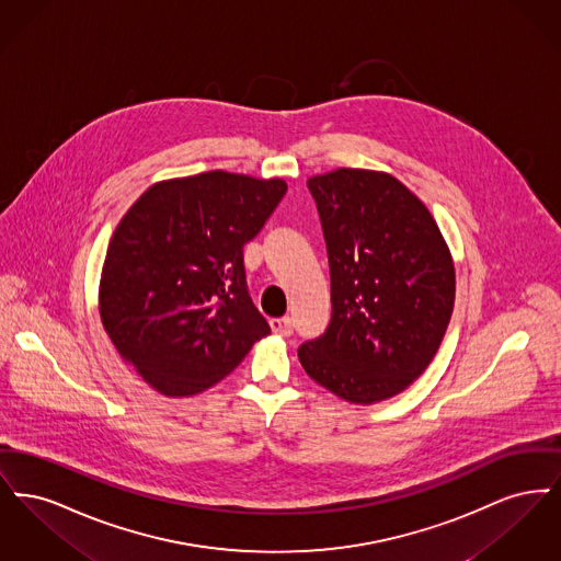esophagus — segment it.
Returning a JSON list of instances; mask_svg holds the SVG:
<instances>
[{"mask_svg": "<svg viewBox=\"0 0 561 561\" xmlns=\"http://www.w3.org/2000/svg\"><path fill=\"white\" fill-rule=\"evenodd\" d=\"M268 323H271V330L277 336H290L293 334L294 323L290 318H277V320H271Z\"/></svg>", "mask_w": 561, "mask_h": 561, "instance_id": "obj_1", "label": "esophagus"}]
</instances>
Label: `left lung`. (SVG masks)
I'll list each match as a JSON object with an SVG mask.
<instances>
[{
	"instance_id": "left-lung-1",
	"label": "left lung",
	"mask_w": 561,
	"mask_h": 561,
	"mask_svg": "<svg viewBox=\"0 0 561 561\" xmlns=\"http://www.w3.org/2000/svg\"><path fill=\"white\" fill-rule=\"evenodd\" d=\"M307 187L328 248L332 320L298 359L343 400H389L442 345L456 293L450 250L427 206L387 172L339 168Z\"/></svg>"
}]
</instances>
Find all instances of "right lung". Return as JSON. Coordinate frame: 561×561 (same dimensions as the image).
<instances>
[{"label": "right lung", "mask_w": 561, "mask_h": 561, "mask_svg": "<svg viewBox=\"0 0 561 561\" xmlns=\"http://www.w3.org/2000/svg\"><path fill=\"white\" fill-rule=\"evenodd\" d=\"M286 191L282 179L213 170L156 183L119 220L101 275V320L161 396L210 389L271 334L248 294L243 245Z\"/></svg>", "instance_id": "obj_1"}]
</instances>
